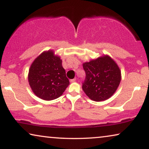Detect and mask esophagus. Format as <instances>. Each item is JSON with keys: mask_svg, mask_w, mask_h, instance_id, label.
I'll return each instance as SVG.
<instances>
[{"mask_svg": "<svg viewBox=\"0 0 149 149\" xmlns=\"http://www.w3.org/2000/svg\"><path fill=\"white\" fill-rule=\"evenodd\" d=\"M76 78H74V79H72V80H71L70 82H76Z\"/></svg>", "mask_w": 149, "mask_h": 149, "instance_id": "obj_1", "label": "esophagus"}]
</instances>
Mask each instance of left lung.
<instances>
[{
    "mask_svg": "<svg viewBox=\"0 0 149 149\" xmlns=\"http://www.w3.org/2000/svg\"><path fill=\"white\" fill-rule=\"evenodd\" d=\"M86 80L82 89L88 98L102 102L110 98L119 86L121 71L114 60L108 54L83 63Z\"/></svg>",
    "mask_w": 149,
    "mask_h": 149,
    "instance_id": "obj_1",
    "label": "left lung"
}]
</instances>
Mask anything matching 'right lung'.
Masks as SVG:
<instances>
[{
	"label": "right lung",
	"instance_id": "obj_1",
	"mask_svg": "<svg viewBox=\"0 0 149 149\" xmlns=\"http://www.w3.org/2000/svg\"><path fill=\"white\" fill-rule=\"evenodd\" d=\"M28 80L33 93L45 101L61 97L69 84L62 60L53 49L43 52L33 61Z\"/></svg>",
	"mask_w": 149,
	"mask_h": 149
}]
</instances>
